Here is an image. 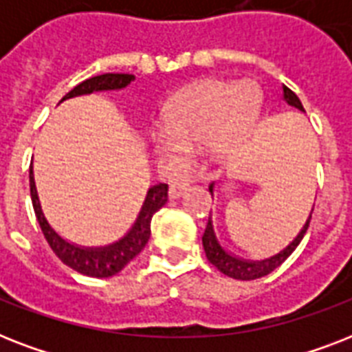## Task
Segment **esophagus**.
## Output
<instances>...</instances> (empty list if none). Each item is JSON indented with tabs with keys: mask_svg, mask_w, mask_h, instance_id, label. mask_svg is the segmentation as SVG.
<instances>
[{
	"mask_svg": "<svg viewBox=\"0 0 352 352\" xmlns=\"http://www.w3.org/2000/svg\"><path fill=\"white\" fill-rule=\"evenodd\" d=\"M188 190V184L181 182V184H171L170 186V199H179L182 193Z\"/></svg>",
	"mask_w": 352,
	"mask_h": 352,
	"instance_id": "obj_1",
	"label": "esophagus"
}]
</instances>
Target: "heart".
I'll return each instance as SVG.
<instances>
[{
	"label": "heart",
	"instance_id": "heart-1",
	"mask_svg": "<svg viewBox=\"0 0 352 352\" xmlns=\"http://www.w3.org/2000/svg\"><path fill=\"white\" fill-rule=\"evenodd\" d=\"M259 109L261 95L252 82H199L168 104L164 122L149 127V144L170 166L182 164L201 142L212 159L223 160L245 146Z\"/></svg>",
	"mask_w": 352,
	"mask_h": 352
}]
</instances>
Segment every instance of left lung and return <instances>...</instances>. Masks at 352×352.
<instances>
[{"label":"left lung","mask_w":352,"mask_h":352,"mask_svg":"<svg viewBox=\"0 0 352 352\" xmlns=\"http://www.w3.org/2000/svg\"><path fill=\"white\" fill-rule=\"evenodd\" d=\"M283 100L289 104V106L296 107V109H300V111H305L303 106H301L300 98L296 93L283 85ZM210 193H212V199L215 197V182H212L208 186ZM314 210V206H312ZM312 210L309 217H307L305 225L298 232L294 239L290 241L289 245L285 246L283 250L278 252V254H274V256L267 257V259H259V261H254V259H243V257L235 256L232 252H228L225 246L221 245L219 237L215 234V226H214V221H212V214L208 217V225H206V230L203 234V246H204V252H206V257H208V261L214 265L217 270L228 276V278H234V279H243V281H250V279H257V278H263V276H267L270 274L272 270L281 265V263L287 259V257L296 250V246L300 245L301 239H303V235H305L307 228H309V223H311V217H312Z\"/></svg>","instance_id":"left-lung-1"}]
</instances>
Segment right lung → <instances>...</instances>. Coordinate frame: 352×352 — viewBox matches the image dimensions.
Segmentation results:
<instances>
[{
	"label": "right lung",
	"instance_id": "obj_1",
	"mask_svg": "<svg viewBox=\"0 0 352 352\" xmlns=\"http://www.w3.org/2000/svg\"><path fill=\"white\" fill-rule=\"evenodd\" d=\"M133 80H135L133 74L122 73H106L100 74V76H93V78L85 80V82L76 85L74 89L69 91L60 102L74 98V96L91 95V93L124 89V87L131 84ZM29 184L36 219L40 223L41 232L45 235L47 243L52 248V252L56 254L58 259L63 265H67L69 268H73V270L84 274V276H89V278H111V276L120 272L122 268L126 267L133 257H137L149 241L153 214L168 203V184H162V182L155 184L146 193L135 223H133L131 228L126 234L122 235L120 239L104 246H82L62 237L52 228L51 223L47 221L45 214L41 210L38 190H36L32 164L29 168Z\"/></svg>",
	"mask_w": 352,
	"mask_h": 352
}]
</instances>
